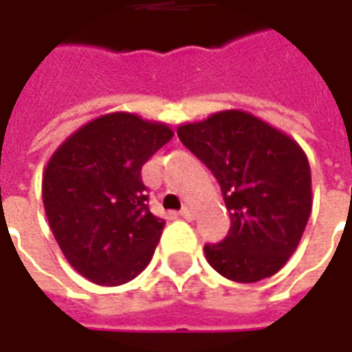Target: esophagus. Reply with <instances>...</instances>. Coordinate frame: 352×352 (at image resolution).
Instances as JSON below:
<instances>
[{"label":"esophagus","mask_w":352,"mask_h":352,"mask_svg":"<svg viewBox=\"0 0 352 352\" xmlns=\"http://www.w3.org/2000/svg\"><path fill=\"white\" fill-rule=\"evenodd\" d=\"M180 215H182L184 219H188V221H192V219H194V211L190 210V208H182Z\"/></svg>","instance_id":"esophagus-1"}]
</instances>
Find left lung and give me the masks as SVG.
<instances>
[{"label": "left lung", "mask_w": 352, "mask_h": 352, "mask_svg": "<svg viewBox=\"0 0 352 352\" xmlns=\"http://www.w3.org/2000/svg\"><path fill=\"white\" fill-rule=\"evenodd\" d=\"M178 137L219 182L231 217L223 241L204 247L208 263L243 284L276 274L298 249L311 213V172L302 146L239 109L180 125Z\"/></svg>", "instance_id": "1"}]
</instances>
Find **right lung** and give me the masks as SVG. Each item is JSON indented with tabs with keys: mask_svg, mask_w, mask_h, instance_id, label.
<instances>
[{
	"mask_svg": "<svg viewBox=\"0 0 352 352\" xmlns=\"http://www.w3.org/2000/svg\"><path fill=\"white\" fill-rule=\"evenodd\" d=\"M164 123L117 111L80 127L43 174L48 225L76 272L100 286L139 276L164 219L148 210L142 164L172 139Z\"/></svg>",
	"mask_w": 352,
	"mask_h": 352,
	"instance_id": "1",
	"label": "right lung"
}]
</instances>
